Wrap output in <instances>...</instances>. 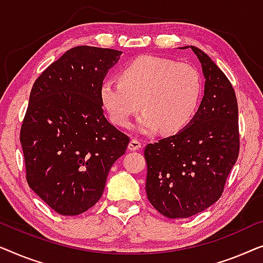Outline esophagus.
<instances>
[{
    "label": "esophagus",
    "mask_w": 263,
    "mask_h": 263,
    "mask_svg": "<svg viewBox=\"0 0 263 263\" xmlns=\"http://www.w3.org/2000/svg\"><path fill=\"white\" fill-rule=\"evenodd\" d=\"M140 147H142V143H140L138 139H135V138L131 139L130 144H128V150L136 151V150H139Z\"/></svg>",
    "instance_id": "obj_1"
}]
</instances>
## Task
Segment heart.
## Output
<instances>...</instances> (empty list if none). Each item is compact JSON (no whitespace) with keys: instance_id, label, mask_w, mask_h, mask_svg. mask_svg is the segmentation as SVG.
Wrapping results in <instances>:
<instances>
[{"instance_id":"heart-1","label":"heart","mask_w":263,"mask_h":263,"mask_svg":"<svg viewBox=\"0 0 263 263\" xmlns=\"http://www.w3.org/2000/svg\"><path fill=\"white\" fill-rule=\"evenodd\" d=\"M202 94L198 70L169 58L140 56L120 72V81L107 79L100 86V101L113 124L127 127L131 118L145 110L137 130L163 133L183 130L197 113Z\"/></svg>"}]
</instances>
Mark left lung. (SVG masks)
Segmentation results:
<instances>
[{"label":"left lung","mask_w":263,"mask_h":263,"mask_svg":"<svg viewBox=\"0 0 263 263\" xmlns=\"http://www.w3.org/2000/svg\"><path fill=\"white\" fill-rule=\"evenodd\" d=\"M188 46L182 47L187 49ZM204 98L190 124L144 150L146 195L161 214L188 218L220 198L239 153L238 106L225 73L200 49Z\"/></svg>","instance_id":"left-lung-1"}]
</instances>
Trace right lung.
<instances>
[{
    "instance_id": "obj_1",
    "label": "right lung",
    "mask_w": 263,
    "mask_h": 263,
    "mask_svg": "<svg viewBox=\"0 0 263 263\" xmlns=\"http://www.w3.org/2000/svg\"><path fill=\"white\" fill-rule=\"evenodd\" d=\"M121 51L76 46L33 84L20 131L31 190L62 216L100 200L109 169L130 138L108 123L100 86Z\"/></svg>"
}]
</instances>
